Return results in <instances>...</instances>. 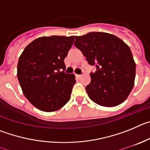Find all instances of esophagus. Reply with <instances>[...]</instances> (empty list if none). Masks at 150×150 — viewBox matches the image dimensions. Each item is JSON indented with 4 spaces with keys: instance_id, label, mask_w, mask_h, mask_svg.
I'll return each mask as SVG.
<instances>
[{
    "instance_id": "obj_1",
    "label": "esophagus",
    "mask_w": 150,
    "mask_h": 150,
    "mask_svg": "<svg viewBox=\"0 0 150 150\" xmlns=\"http://www.w3.org/2000/svg\"><path fill=\"white\" fill-rule=\"evenodd\" d=\"M76 76L77 78H80L82 76V75H81V74H76Z\"/></svg>"
}]
</instances>
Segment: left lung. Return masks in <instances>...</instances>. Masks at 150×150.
<instances>
[{
    "instance_id": "8db88e82",
    "label": "left lung",
    "mask_w": 150,
    "mask_h": 150,
    "mask_svg": "<svg viewBox=\"0 0 150 150\" xmlns=\"http://www.w3.org/2000/svg\"><path fill=\"white\" fill-rule=\"evenodd\" d=\"M74 46L90 65L91 82L86 86L92 101L104 107H116L128 98L134 87L136 64L129 46L115 35L90 32L76 36Z\"/></svg>"
}]
</instances>
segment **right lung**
Returning a JSON list of instances; mask_svg holds the SVG:
<instances>
[{
    "instance_id": "add662e5",
    "label": "right lung",
    "mask_w": 150,
    "mask_h": 150,
    "mask_svg": "<svg viewBox=\"0 0 150 150\" xmlns=\"http://www.w3.org/2000/svg\"><path fill=\"white\" fill-rule=\"evenodd\" d=\"M74 38H39L29 43L19 57L17 77L21 88L26 98L40 110H58L71 98L76 79L74 74L64 73V60Z\"/></svg>"
}]
</instances>
